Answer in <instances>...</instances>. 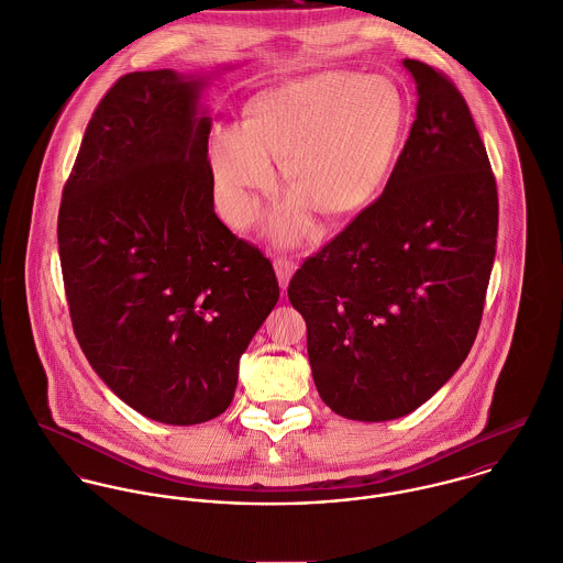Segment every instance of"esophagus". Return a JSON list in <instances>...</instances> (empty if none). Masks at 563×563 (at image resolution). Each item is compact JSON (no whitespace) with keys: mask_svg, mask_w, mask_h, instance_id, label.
Segmentation results:
<instances>
[{"mask_svg":"<svg viewBox=\"0 0 563 563\" xmlns=\"http://www.w3.org/2000/svg\"><path fill=\"white\" fill-rule=\"evenodd\" d=\"M274 269H276V276H278V283L283 289H287L294 272H296V261L294 258H287V256H280L274 261Z\"/></svg>","mask_w":563,"mask_h":563,"instance_id":"esophagus-1","label":"esophagus"}]
</instances>
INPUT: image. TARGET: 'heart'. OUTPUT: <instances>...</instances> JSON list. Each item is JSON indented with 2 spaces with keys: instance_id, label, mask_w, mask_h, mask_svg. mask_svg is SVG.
I'll return each mask as SVG.
<instances>
[{
  "instance_id": "heart-1",
  "label": "heart",
  "mask_w": 563,
  "mask_h": 563,
  "mask_svg": "<svg viewBox=\"0 0 563 563\" xmlns=\"http://www.w3.org/2000/svg\"><path fill=\"white\" fill-rule=\"evenodd\" d=\"M405 107L383 78L320 71L258 93L241 123L216 125L207 154L218 207L236 225L261 209L280 163L294 196L272 216V234L296 243L313 230L311 211L329 220L367 209L396 163Z\"/></svg>"
}]
</instances>
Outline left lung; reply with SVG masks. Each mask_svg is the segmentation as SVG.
Returning <instances> with one entry per match:
<instances>
[{"label": "left lung", "mask_w": 563, "mask_h": 563, "mask_svg": "<svg viewBox=\"0 0 563 563\" xmlns=\"http://www.w3.org/2000/svg\"><path fill=\"white\" fill-rule=\"evenodd\" d=\"M416 121L376 202L289 283L320 398L347 420L424 405L465 361L496 254L498 194L472 113L449 78L405 58Z\"/></svg>", "instance_id": "8db88e82"}]
</instances>
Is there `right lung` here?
Wrapping results in <instances>:
<instances>
[{
	"instance_id": "add662e5",
	"label": "right lung",
	"mask_w": 563,
	"mask_h": 563,
	"mask_svg": "<svg viewBox=\"0 0 563 563\" xmlns=\"http://www.w3.org/2000/svg\"><path fill=\"white\" fill-rule=\"evenodd\" d=\"M209 76H121L91 117L58 211L78 343L141 416L209 422L234 396L239 358L278 302L269 258L213 209Z\"/></svg>"
}]
</instances>
